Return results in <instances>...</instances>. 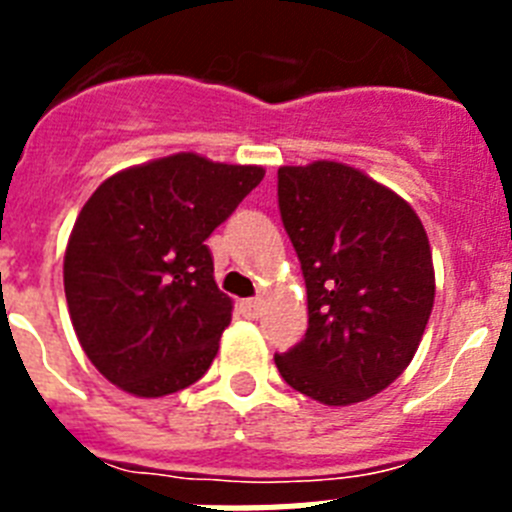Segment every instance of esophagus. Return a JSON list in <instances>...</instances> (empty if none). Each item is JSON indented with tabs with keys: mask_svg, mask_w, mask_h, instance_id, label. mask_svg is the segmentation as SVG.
<instances>
[{
	"mask_svg": "<svg viewBox=\"0 0 512 512\" xmlns=\"http://www.w3.org/2000/svg\"><path fill=\"white\" fill-rule=\"evenodd\" d=\"M241 312L246 315V318H259V315H261V300H256V297H251V300H243L241 302Z\"/></svg>",
	"mask_w": 512,
	"mask_h": 512,
	"instance_id": "obj_1",
	"label": "esophagus"
}]
</instances>
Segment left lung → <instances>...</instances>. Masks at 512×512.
Instances as JSON below:
<instances>
[{
	"label": "left lung",
	"instance_id": "left-lung-1",
	"mask_svg": "<svg viewBox=\"0 0 512 512\" xmlns=\"http://www.w3.org/2000/svg\"><path fill=\"white\" fill-rule=\"evenodd\" d=\"M279 212L307 287V333L277 354L289 387L354 405L413 361L436 297L420 217L400 194L338 161L279 169Z\"/></svg>",
	"mask_w": 512,
	"mask_h": 512
}]
</instances>
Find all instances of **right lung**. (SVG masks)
Listing matches in <instances>:
<instances>
[{
	"label": "right lung",
	"instance_id": "add662e5",
	"mask_svg": "<svg viewBox=\"0 0 512 512\" xmlns=\"http://www.w3.org/2000/svg\"><path fill=\"white\" fill-rule=\"evenodd\" d=\"M261 166L174 153L104 179L81 207L63 259V289L84 354L138 397H164L210 369L233 302L205 246Z\"/></svg>",
	"mask_w": 512,
	"mask_h": 512
}]
</instances>
